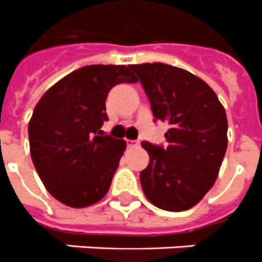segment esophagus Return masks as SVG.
I'll return each mask as SVG.
<instances>
[{
  "label": "esophagus",
  "mask_w": 262,
  "mask_h": 262,
  "mask_svg": "<svg viewBox=\"0 0 262 262\" xmlns=\"http://www.w3.org/2000/svg\"><path fill=\"white\" fill-rule=\"evenodd\" d=\"M125 143H127V147H137V146H139V143L141 142L139 141H125Z\"/></svg>",
  "instance_id": "obj_1"
}]
</instances>
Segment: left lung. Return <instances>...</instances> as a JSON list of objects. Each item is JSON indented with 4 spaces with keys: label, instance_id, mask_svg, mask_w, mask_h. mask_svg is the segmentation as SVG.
Wrapping results in <instances>:
<instances>
[{
    "label": "left lung",
    "instance_id": "1",
    "mask_svg": "<svg viewBox=\"0 0 262 262\" xmlns=\"http://www.w3.org/2000/svg\"><path fill=\"white\" fill-rule=\"evenodd\" d=\"M147 96L154 121L170 128L166 144L143 142L150 162L141 171L146 198L180 212L212 188L227 148V118L215 92L187 70L165 63L131 64Z\"/></svg>",
    "mask_w": 262,
    "mask_h": 262
}]
</instances>
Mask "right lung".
Segmentation results:
<instances>
[{
    "label": "right lung",
    "mask_w": 262,
    "mask_h": 262,
    "mask_svg": "<svg viewBox=\"0 0 262 262\" xmlns=\"http://www.w3.org/2000/svg\"><path fill=\"white\" fill-rule=\"evenodd\" d=\"M134 83L127 66L91 64L70 73L46 92L28 125L37 174L50 193L81 208L105 196L125 142L104 135L105 100L114 86Z\"/></svg>",
    "instance_id": "obj_1"
}]
</instances>
